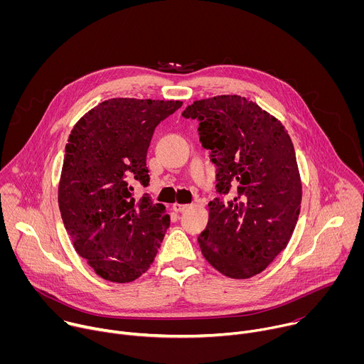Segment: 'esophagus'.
I'll use <instances>...</instances> for the list:
<instances>
[{"label":"esophagus","instance_id":"34e87169","mask_svg":"<svg viewBox=\"0 0 364 364\" xmlns=\"http://www.w3.org/2000/svg\"><path fill=\"white\" fill-rule=\"evenodd\" d=\"M188 207V204H178V203H174L173 204V210L174 212H177V213H181V212H184L186 209Z\"/></svg>","mask_w":364,"mask_h":364}]
</instances>
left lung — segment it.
<instances>
[{
	"label": "left lung",
	"instance_id": "left-lung-1",
	"mask_svg": "<svg viewBox=\"0 0 364 364\" xmlns=\"http://www.w3.org/2000/svg\"><path fill=\"white\" fill-rule=\"evenodd\" d=\"M198 121L200 142L216 167V197L198 236L205 261L220 274L246 279L287 247L302 187L295 149L284 125L237 95L196 100L181 114Z\"/></svg>",
	"mask_w": 364,
	"mask_h": 364
}]
</instances>
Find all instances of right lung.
<instances>
[{"mask_svg":"<svg viewBox=\"0 0 364 364\" xmlns=\"http://www.w3.org/2000/svg\"><path fill=\"white\" fill-rule=\"evenodd\" d=\"M183 102L114 97L73 127L59 207L76 252L103 279L125 284L154 262L170 226L166 207L134 187L149 184L146 151L157 125Z\"/></svg>","mask_w":364,"mask_h":364,"instance_id":"right-lung-1","label":"right lung"}]
</instances>
